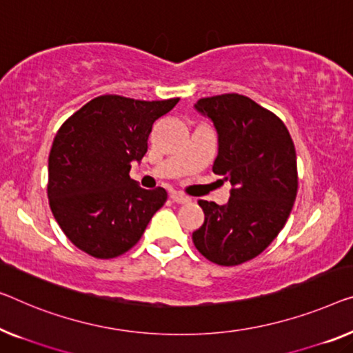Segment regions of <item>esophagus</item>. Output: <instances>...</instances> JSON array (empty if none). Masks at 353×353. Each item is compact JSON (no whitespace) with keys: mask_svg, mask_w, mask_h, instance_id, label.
Segmentation results:
<instances>
[{"mask_svg":"<svg viewBox=\"0 0 353 353\" xmlns=\"http://www.w3.org/2000/svg\"><path fill=\"white\" fill-rule=\"evenodd\" d=\"M170 198H171L174 203H181V204L190 201V198L185 196V194L179 193V192H171V193H170Z\"/></svg>","mask_w":353,"mask_h":353,"instance_id":"1","label":"esophagus"}]
</instances>
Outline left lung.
Wrapping results in <instances>:
<instances>
[{
  "instance_id": "1",
  "label": "left lung",
  "mask_w": 353,
  "mask_h": 353,
  "mask_svg": "<svg viewBox=\"0 0 353 353\" xmlns=\"http://www.w3.org/2000/svg\"><path fill=\"white\" fill-rule=\"evenodd\" d=\"M219 133L214 174L230 181L227 204L199 199L204 223L192 239L199 254L220 266L259 256L285 225L298 193L296 152L274 112L238 93L194 104Z\"/></svg>"
}]
</instances>
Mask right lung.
Here are the masks:
<instances>
[{
    "label": "right lung",
    "mask_w": 353,
    "mask_h": 353,
    "mask_svg": "<svg viewBox=\"0 0 353 353\" xmlns=\"http://www.w3.org/2000/svg\"><path fill=\"white\" fill-rule=\"evenodd\" d=\"M179 98L143 101L120 94L93 98L57 131L49 155L47 196L66 238L99 260L123 255L166 203L163 187L130 177L143 160L152 126Z\"/></svg>",
    "instance_id": "obj_1"
}]
</instances>
